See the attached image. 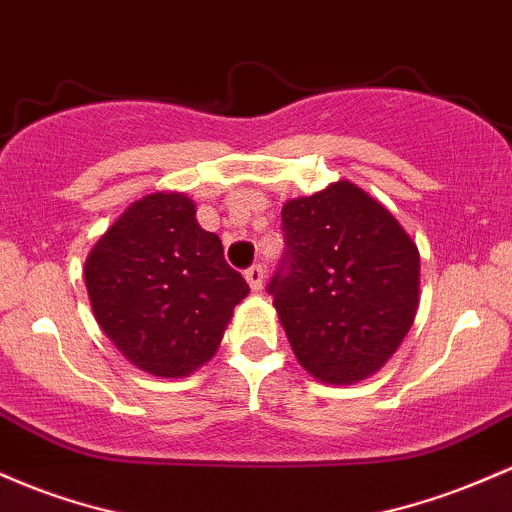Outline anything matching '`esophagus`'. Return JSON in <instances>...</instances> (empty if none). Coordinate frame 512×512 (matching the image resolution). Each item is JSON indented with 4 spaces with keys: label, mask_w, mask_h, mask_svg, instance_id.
Listing matches in <instances>:
<instances>
[{
    "label": "esophagus",
    "mask_w": 512,
    "mask_h": 512,
    "mask_svg": "<svg viewBox=\"0 0 512 512\" xmlns=\"http://www.w3.org/2000/svg\"><path fill=\"white\" fill-rule=\"evenodd\" d=\"M245 279H247V284H250L252 291H260L262 284H265V267H262V265H252L245 272Z\"/></svg>",
    "instance_id": "esophagus-1"
}]
</instances>
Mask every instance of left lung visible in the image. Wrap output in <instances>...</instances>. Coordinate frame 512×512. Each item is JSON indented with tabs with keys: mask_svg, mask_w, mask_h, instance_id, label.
<instances>
[{
	"mask_svg": "<svg viewBox=\"0 0 512 512\" xmlns=\"http://www.w3.org/2000/svg\"><path fill=\"white\" fill-rule=\"evenodd\" d=\"M282 226L286 252L267 291L299 364L335 386L379 372L418 311L413 238L347 179L286 201Z\"/></svg>",
	"mask_w": 512,
	"mask_h": 512,
	"instance_id": "1",
	"label": "left lung"
}]
</instances>
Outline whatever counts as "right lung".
<instances>
[{
	"label": "right lung",
	"instance_id": "add662e5",
	"mask_svg": "<svg viewBox=\"0 0 512 512\" xmlns=\"http://www.w3.org/2000/svg\"><path fill=\"white\" fill-rule=\"evenodd\" d=\"M84 284L94 318L143 372L179 379L216 355L250 286L196 223L187 194L157 192L128 206L92 247Z\"/></svg>",
	"mask_w": 512,
	"mask_h": 512
}]
</instances>
